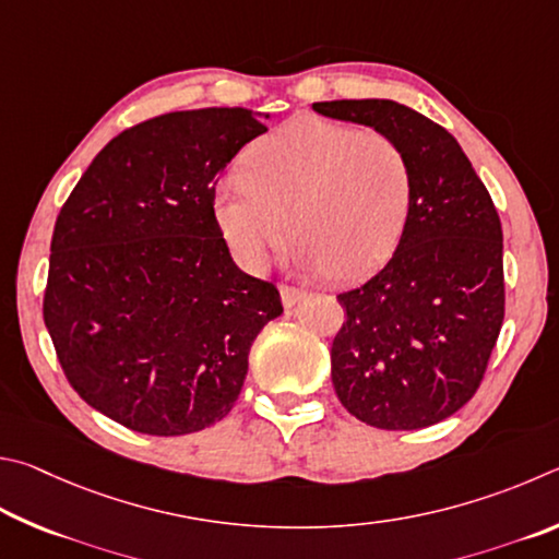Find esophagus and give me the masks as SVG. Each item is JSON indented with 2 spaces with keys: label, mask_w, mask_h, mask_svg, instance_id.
<instances>
[{
  "label": "esophagus",
  "mask_w": 559,
  "mask_h": 559,
  "mask_svg": "<svg viewBox=\"0 0 559 559\" xmlns=\"http://www.w3.org/2000/svg\"><path fill=\"white\" fill-rule=\"evenodd\" d=\"M280 297H282V305H285V309H292V307L297 305V301H301L307 295H305V292H301V289L282 285V287H280Z\"/></svg>",
  "instance_id": "34e87169"
}]
</instances>
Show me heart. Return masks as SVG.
Wrapping results in <instances>:
<instances>
[{
  "mask_svg": "<svg viewBox=\"0 0 559 559\" xmlns=\"http://www.w3.org/2000/svg\"><path fill=\"white\" fill-rule=\"evenodd\" d=\"M413 166L380 132L301 117L254 144L215 189V221L240 264L258 270L289 230L309 274L354 280L395 252L413 205Z\"/></svg>",
  "mask_w": 559,
  "mask_h": 559,
  "instance_id": "b5f03b06",
  "label": "heart"
}]
</instances>
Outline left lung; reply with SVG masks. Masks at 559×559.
<instances>
[{
	"mask_svg": "<svg viewBox=\"0 0 559 559\" xmlns=\"http://www.w3.org/2000/svg\"><path fill=\"white\" fill-rule=\"evenodd\" d=\"M314 110L373 127L413 166V205L393 258L338 295L344 326L331 380L350 415L378 429H423L474 397L503 324V230L462 146L395 100H331Z\"/></svg>",
	"mask_w": 559,
	"mask_h": 559,
	"instance_id": "left-lung-1",
	"label": "left lung"
}]
</instances>
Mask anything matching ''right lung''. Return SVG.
Masks as SVG:
<instances>
[{"instance_id":"add662e5","label":"right lung","mask_w":559,"mask_h":559,"mask_svg":"<svg viewBox=\"0 0 559 559\" xmlns=\"http://www.w3.org/2000/svg\"><path fill=\"white\" fill-rule=\"evenodd\" d=\"M245 107L166 112L117 134L58 213L44 321L68 383L142 435L211 427L238 400L280 292L233 262L215 181L267 127ZM270 115H264L267 120Z\"/></svg>"}]
</instances>
